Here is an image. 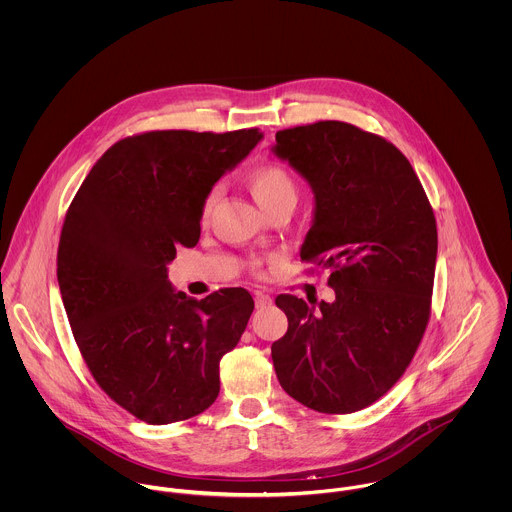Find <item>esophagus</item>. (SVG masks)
<instances>
[{"label": "esophagus", "mask_w": 512, "mask_h": 512, "mask_svg": "<svg viewBox=\"0 0 512 512\" xmlns=\"http://www.w3.org/2000/svg\"><path fill=\"white\" fill-rule=\"evenodd\" d=\"M254 301H256V307H258V309H264V307H270V305H272V297L262 292H256Z\"/></svg>", "instance_id": "1"}]
</instances>
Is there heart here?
<instances>
[{"instance_id": "obj_1", "label": "heart", "mask_w": 512, "mask_h": 512, "mask_svg": "<svg viewBox=\"0 0 512 512\" xmlns=\"http://www.w3.org/2000/svg\"><path fill=\"white\" fill-rule=\"evenodd\" d=\"M246 187L262 209H268L270 205H274L276 201H282V199L295 201V185H293L292 175L284 167L274 165V163H266V165L252 169L246 177ZM215 201H217V191H211L203 203V213H201L203 220L209 219Z\"/></svg>"}]
</instances>
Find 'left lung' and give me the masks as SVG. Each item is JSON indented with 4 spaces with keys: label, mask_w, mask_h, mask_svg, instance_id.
I'll use <instances>...</instances> for the list:
<instances>
[{
    "label": "left lung",
    "mask_w": 512,
    "mask_h": 512,
    "mask_svg": "<svg viewBox=\"0 0 512 512\" xmlns=\"http://www.w3.org/2000/svg\"><path fill=\"white\" fill-rule=\"evenodd\" d=\"M274 155L313 191L299 256L333 268L331 303L278 295L288 333L272 345L282 388L323 414L384 396L410 365L430 319L438 228L424 187L398 147L345 122L276 134Z\"/></svg>",
    "instance_id": "1"
}]
</instances>
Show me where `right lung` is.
<instances>
[{"label": "right lung", "mask_w": 512, "mask_h": 512, "mask_svg": "<svg viewBox=\"0 0 512 512\" xmlns=\"http://www.w3.org/2000/svg\"><path fill=\"white\" fill-rule=\"evenodd\" d=\"M264 138L163 130L120 140L90 169L63 224L57 280L82 359L100 388L147 424L205 412L219 363L254 299L226 288L175 292L167 264L201 236L203 203Z\"/></svg>", "instance_id": "add662e5"}]
</instances>
